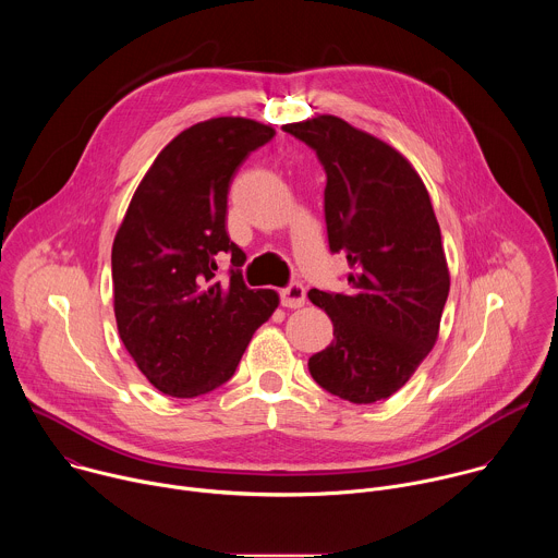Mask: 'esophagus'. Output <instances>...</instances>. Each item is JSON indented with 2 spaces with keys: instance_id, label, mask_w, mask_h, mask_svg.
I'll return each mask as SVG.
<instances>
[{
  "instance_id": "esophagus-1",
  "label": "esophagus",
  "mask_w": 558,
  "mask_h": 558,
  "mask_svg": "<svg viewBox=\"0 0 558 558\" xmlns=\"http://www.w3.org/2000/svg\"><path fill=\"white\" fill-rule=\"evenodd\" d=\"M280 298H282V304H284L287 308H300V306H304L306 291H304V287H302V284L293 282V284H289L287 289H282Z\"/></svg>"
}]
</instances>
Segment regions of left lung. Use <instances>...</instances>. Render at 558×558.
Listing matches in <instances>:
<instances>
[{
    "label": "left lung",
    "instance_id": "left-lung-1",
    "mask_svg": "<svg viewBox=\"0 0 558 558\" xmlns=\"http://www.w3.org/2000/svg\"><path fill=\"white\" fill-rule=\"evenodd\" d=\"M317 151L325 172L331 252H344L349 291H308L333 323L308 357L313 379L353 404L400 390L430 353L450 271L428 190L409 158L340 117L282 125Z\"/></svg>",
    "mask_w": 558,
    "mask_h": 558
}]
</instances>
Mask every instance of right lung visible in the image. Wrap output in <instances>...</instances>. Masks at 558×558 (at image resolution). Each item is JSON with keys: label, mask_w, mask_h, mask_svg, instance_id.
I'll list each match as a JSON object with an SVG mask.
<instances>
[{"label": "right lung", "mask_w": 558, "mask_h": 558, "mask_svg": "<svg viewBox=\"0 0 558 558\" xmlns=\"http://www.w3.org/2000/svg\"><path fill=\"white\" fill-rule=\"evenodd\" d=\"M276 130L245 117H216L177 134L141 179L112 243L119 338L170 397L225 384L256 329L278 306L271 289L243 282L245 252L227 235V194L245 158ZM231 253L230 280L215 278Z\"/></svg>", "instance_id": "1"}]
</instances>
